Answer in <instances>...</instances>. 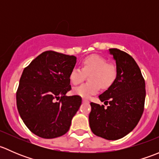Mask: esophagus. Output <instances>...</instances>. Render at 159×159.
Listing matches in <instances>:
<instances>
[{
	"label": "esophagus",
	"instance_id": "34e87169",
	"mask_svg": "<svg viewBox=\"0 0 159 159\" xmlns=\"http://www.w3.org/2000/svg\"><path fill=\"white\" fill-rule=\"evenodd\" d=\"M82 102H84V103H88V104L89 103V101L87 100V99H84V98L82 99Z\"/></svg>",
	"mask_w": 159,
	"mask_h": 159
}]
</instances>
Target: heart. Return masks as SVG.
<instances>
[{"instance_id":"heart-1","label":"heart","mask_w":159,"mask_h":159,"mask_svg":"<svg viewBox=\"0 0 159 159\" xmlns=\"http://www.w3.org/2000/svg\"><path fill=\"white\" fill-rule=\"evenodd\" d=\"M85 73H91L89 81L79 87L74 89V94L84 98H89L97 94L101 86L104 89L108 88L116 78V68L113 65L107 63V60L98 54H92L85 57L82 61V68L75 67L70 70L69 79L74 85L81 83Z\"/></svg>"}]
</instances>
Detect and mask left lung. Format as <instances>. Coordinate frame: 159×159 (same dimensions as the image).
Returning a JSON list of instances; mask_svg holds the SVG:
<instances>
[{
    "mask_svg": "<svg viewBox=\"0 0 159 159\" xmlns=\"http://www.w3.org/2000/svg\"><path fill=\"white\" fill-rule=\"evenodd\" d=\"M116 64V78L98 96L107 108L91 102L89 125L95 135L118 140L135 128L142 117L145 100V83L139 65L129 54L108 50Z\"/></svg>",
    "mask_w": 159,
    "mask_h": 159,
    "instance_id": "obj_1",
    "label": "left lung"
}]
</instances>
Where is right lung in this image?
Segmentation results:
<instances>
[{"instance_id": "1", "label": "right lung", "mask_w": 159, "mask_h": 159, "mask_svg": "<svg viewBox=\"0 0 159 159\" xmlns=\"http://www.w3.org/2000/svg\"><path fill=\"white\" fill-rule=\"evenodd\" d=\"M76 60L75 56L47 51L24 69L17 107L25 125L36 135L54 139L69 130L81 105L80 96L65 95L71 89L69 75Z\"/></svg>"}]
</instances>
